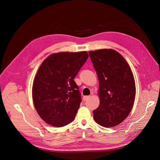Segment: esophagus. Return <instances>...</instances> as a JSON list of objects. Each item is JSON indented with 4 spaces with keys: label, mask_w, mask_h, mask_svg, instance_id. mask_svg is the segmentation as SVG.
Returning a JSON list of instances; mask_svg holds the SVG:
<instances>
[{
    "label": "esophagus",
    "mask_w": 160,
    "mask_h": 160,
    "mask_svg": "<svg viewBox=\"0 0 160 160\" xmlns=\"http://www.w3.org/2000/svg\"><path fill=\"white\" fill-rule=\"evenodd\" d=\"M90 98H91L90 96H83V99L84 101H87V100H88Z\"/></svg>",
    "instance_id": "obj_1"
}]
</instances>
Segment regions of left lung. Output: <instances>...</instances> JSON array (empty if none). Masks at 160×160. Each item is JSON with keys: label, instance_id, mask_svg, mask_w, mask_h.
I'll return each instance as SVG.
<instances>
[{"label": "left lung", "instance_id": "8db88e82", "mask_svg": "<svg viewBox=\"0 0 160 160\" xmlns=\"http://www.w3.org/2000/svg\"><path fill=\"white\" fill-rule=\"evenodd\" d=\"M99 82L100 104L93 111L95 122L103 127H114L126 118L135 98L133 72L127 61L113 49L89 52Z\"/></svg>", "mask_w": 160, "mask_h": 160}]
</instances>
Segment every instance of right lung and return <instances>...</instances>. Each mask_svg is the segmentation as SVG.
<instances>
[{
  "instance_id": "add662e5",
  "label": "right lung",
  "mask_w": 160,
  "mask_h": 160,
  "mask_svg": "<svg viewBox=\"0 0 160 160\" xmlns=\"http://www.w3.org/2000/svg\"><path fill=\"white\" fill-rule=\"evenodd\" d=\"M88 57L86 51L61 52L42 62L33 82L32 100L47 123L63 127L75 119L81 97L74 79Z\"/></svg>"
}]
</instances>
